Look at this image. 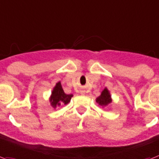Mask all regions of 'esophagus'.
<instances>
[{"label":"esophagus","mask_w":159,"mask_h":159,"mask_svg":"<svg viewBox=\"0 0 159 159\" xmlns=\"http://www.w3.org/2000/svg\"><path fill=\"white\" fill-rule=\"evenodd\" d=\"M84 93H85V91H84V90H82V91H81V94H84Z\"/></svg>","instance_id":"1"}]
</instances>
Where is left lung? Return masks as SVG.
Returning a JSON list of instances; mask_svg holds the SVG:
<instances>
[{
    "instance_id": "8db88e82",
    "label": "left lung",
    "mask_w": 159,
    "mask_h": 159,
    "mask_svg": "<svg viewBox=\"0 0 159 159\" xmlns=\"http://www.w3.org/2000/svg\"><path fill=\"white\" fill-rule=\"evenodd\" d=\"M98 103L101 105V106H107V104L110 103L111 102V95L109 93L108 90L105 89L102 92L101 95L99 97L97 98V100H96Z\"/></svg>"
}]
</instances>
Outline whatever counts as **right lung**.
<instances>
[{
	"label": "right lung",
	"instance_id": "add662e5",
	"mask_svg": "<svg viewBox=\"0 0 159 159\" xmlns=\"http://www.w3.org/2000/svg\"><path fill=\"white\" fill-rule=\"evenodd\" d=\"M72 96H73L72 94H66L62 89L61 84V82H58L52 93L50 100L51 104L53 107L60 106L61 104H67L70 101Z\"/></svg>",
	"mask_w": 159,
	"mask_h": 159
}]
</instances>
